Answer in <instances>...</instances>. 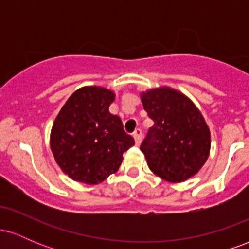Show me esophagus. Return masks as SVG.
<instances>
[{"label":"esophagus","instance_id":"esophagus-1","mask_svg":"<svg viewBox=\"0 0 249 249\" xmlns=\"http://www.w3.org/2000/svg\"><path fill=\"white\" fill-rule=\"evenodd\" d=\"M142 136V132L141 128H137V130L133 132V138H134V142H136V145L141 144Z\"/></svg>","mask_w":249,"mask_h":249}]
</instances>
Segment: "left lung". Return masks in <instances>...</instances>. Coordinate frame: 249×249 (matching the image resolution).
<instances>
[{"instance_id":"obj_1","label":"left lung","mask_w":249,"mask_h":249,"mask_svg":"<svg viewBox=\"0 0 249 249\" xmlns=\"http://www.w3.org/2000/svg\"><path fill=\"white\" fill-rule=\"evenodd\" d=\"M141 98L154 122L141 145L150 170L170 182L198 173L210 154L211 134L196 105L170 88L142 92Z\"/></svg>"}]
</instances>
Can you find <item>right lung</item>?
Returning a JSON list of instances; mask_svg holds the SVG:
<instances>
[{
  "label": "right lung",
  "instance_id": "obj_1",
  "mask_svg": "<svg viewBox=\"0 0 249 249\" xmlns=\"http://www.w3.org/2000/svg\"><path fill=\"white\" fill-rule=\"evenodd\" d=\"M115 93L99 87L75 91L53 125L50 146L57 164L76 181L95 185L118 171L134 145L118 116L108 112Z\"/></svg>",
  "mask_w": 249,
  "mask_h": 249
}]
</instances>
